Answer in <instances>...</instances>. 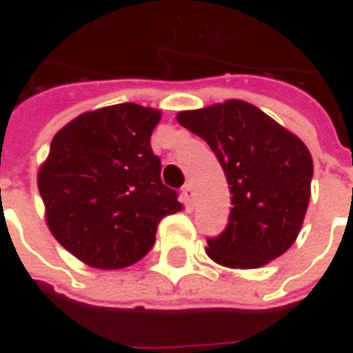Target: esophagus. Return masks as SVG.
Segmentation results:
<instances>
[{"mask_svg": "<svg viewBox=\"0 0 353 353\" xmlns=\"http://www.w3.org/2000/svg\"><path fill=\"white\" fill-rule=\"evenodd\" d=\"M181 196H183L187 204H192V200H194V187L191 183L185 185L183 189H181Z\"/></svg>", "mask_w": 353, "mask_h": 353, "instance_id": "esophagus-1", "label": "esophagus"}]
</instances>
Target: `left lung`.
<instances>
[{
  "label": "left lung",
  "instance_id": "8db88e82",
  "mask_svg": "<svg viewBox=\"0 0 353 353\" xmlns=\"http://www.w3.org/2000/svg\"><path fill=\"white\" fill-rule=\"evenodd\" d=\"M219 159L230 191L227 229L208 240L210 259L261 268L288 252L303 229L314 162L303 139L244 100L177 113Z\"/></svg>",
  "mask_w": 353,
  "mask_h": 353
}]
</instances>
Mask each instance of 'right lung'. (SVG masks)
I'll list each match as a JSON object with an SVG mask.
<instances>
[{"label": "right lung", "instance_id": "obj_1", "mask_svg": "<svg viewBox=\"0 0 353 353\" xmlns=\"http://www.w3.org/2000/svg\"><path fill=\"white\" fill-rule=\"evenodd\" d=\"M161 109L117 103L54 134L37 172L50 234L81 263L117 270L143 259L162 217L183 210L161 181L151 134Z\"/></svg>", "mask_w": 353, "mask_h": 353}]
</instances>
